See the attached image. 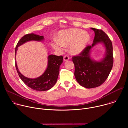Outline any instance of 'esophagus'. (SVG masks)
Returning a JSON list of instances; mask_svg holds the SVG:
<instances>
[{
    "label": "esophagus",
    "instance_id": "34e87169",
    "mask_svg": "<svg viewBox=\"0 0 128 128\" xmlns=\"http://www.w3.org/2000/svg\"><path fill=\"white\" fill-rule=\"evenodd\" d=\"M69 57L67 56V55H65L64 56V58H63V59L64 60V61H68L69 60Z\"/></svg>",
    "mask_w": 128,
    "mask_h": 128
}]
</instances>
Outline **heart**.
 Here are the masks:
<instances>
[{
	"instance_id": "heart-1",
	"label": "heart",
	"mask_w": 128,
	"mask_h": 128,
	"mask_svg": "<svg viewBox=\"0 0 128 128\" xmlns=\"http://www.w3.org/2000/svg\"><path fill=\"white\" fill-rule=\"evenodd\" d=\"M57 36L58 40H54L52 44L54 48L62 52L66 46H69V51L73 54L81 53L90 40V35L88 32L74 28L61 30Z\"/></svg>"
}]
</instances>
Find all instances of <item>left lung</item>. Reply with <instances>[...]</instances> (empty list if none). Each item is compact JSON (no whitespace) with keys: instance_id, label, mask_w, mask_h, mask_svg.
Segmentation results:
<instances>
[{"instance_id":"left-lung-1","label":"left lung","mask_w":128,"mask_h":128,"mask_svg":"<svg viewBox=\"0 0 128 128\" xmlns=\"http://www.w3.org/2000/svg\"><path fill=\"white\" fill-rule=\"evenodd\" d=\"M95 32L92 46H88L79 54L72 57L74 64V76L79 84L88 88L101 86L107 78L112 69L114 58L111 40L102 30L90 28ZM98 43H102L106 48L104 57L97 62L90 56L91 49Z\"/></svg>"}]
</instances>
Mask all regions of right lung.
Segmentation results:
<instances>
[{
    "instance_id": "obj_1",
    "label": "right lung",
    "mask_w": 128,
    "mask_h": 128,
    "mask_svg": "<svg viewBox=\"0 0 128 128\" xmlns=\"http://www.w3.org/2000/svg\"><path fill=\"white\" fill-rule=\"evenodd\" d=\"M44 40L43 36L34 33L28 34L24 35L18 42L15 49V57L18 48L29 41L41 42ZM16 59V58H15ZM48 65L44 74L40 76L30 78L24 76L18 69L16 61V68L19 77L24 83L32 89L38 91H45L50 89L57 81L59 74L60 66L63 62L62 56H56L50 54L48 57Z\"/></svg>"
}]
</instances>
